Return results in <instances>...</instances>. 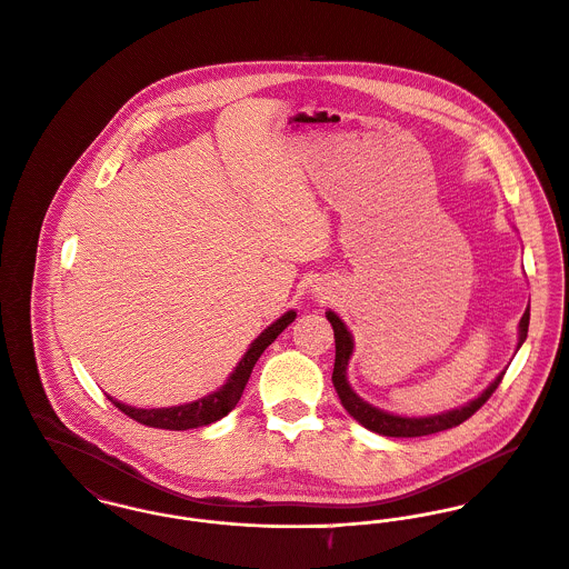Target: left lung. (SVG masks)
I'll return each mask as SVG.
<instances>
[{
    "label": "left lung",
    "mask_w": 569,
    "mask_h": 569,
    "mask_svg": "<svg viewBox=\"0 0 569 569\" xmlns=\"http://www.w3.org/2000/svg\"><path fill=\"white\" fill-rule=\"evenodd\" d=\"M327 320L333 327V338H336V362H333V388L340 397V403L345 406V410L367 430L381 435V437H395V439H412V437H428L435 432H442L449 428L460 426L462 421H467L476 410H480L487 399L496 392V388L500 386V381L505 378V371L493 379L476 399H471L469 403L447 410L441 415H430V417H401V415H392L386 410H379L376 406H371L369 401H365L362 397H358L347 379V367L349 360L353 356V336L347 329V325L340 320V316L336 312H325ZM528 322H530V306L526 308V312L519 320V338H517V349L523 345L526 336H528Z\"/></svg>",
    "instance_id": "left-lung-1"
}]
</instances>
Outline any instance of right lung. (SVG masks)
Masks as SVG:
<instances>
[{"mask_svg":"<svg viewBox=\"0 0 569 569\" xmlns=\"http://www.w3.org/2000/svg\"><path fill=\"white\" fill-rule=\"evenodd\" d=\"M297 318V312L290 310L281 318H277L270 327H266L249 347V351L242 356V360L238 362L236 371L229 376V379L213 392H209L207 397H200L191 403L183 406H172V408H132L127 406L113 397H109V401L120 408L130 419H134L137 423H143L148 428H159V430H191V428H202L209 423L220 421L222 417H227L240 401L247 381L253 373L254 362L259 360V356L266 351L268 345L274 342V338Z\"/></svg>","mask_w":569,"mask_h":569,"instance_id":"right-lung-1","label":"right lung"}]
</instances>
